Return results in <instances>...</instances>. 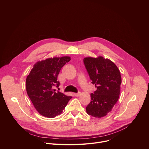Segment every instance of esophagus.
I'll use <instances>...</instances> for the list:
<instances>
[{"mask_svg": "<svg viewBox=\"0 0 149 149\" xmlns=\"http://www.w3.org/2000/svg\"><path fill=\"white\" fill-rule=\"evenodd\" d=\"M74 95H75V97H78V96L80 95L81 93H74Z\"/></svg>", "mask_w": 149, "mask_h": 149, "instance_id": "34e87169", "label": "esophagus"}]
</instances>
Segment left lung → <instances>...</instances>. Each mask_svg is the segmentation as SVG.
<instances>
[{
  "instance_id": "left-lung-1",
  "label": "left lung",
  "mask_w": 149,
  "mask_h": 149,
  "mask_svg": "<svg viewBox=\"0 0 149 149\" xmlns=\"http://www.w3.org/2000/svg\"><path fill=\"white\" fill-rule=\"evenodd\" d=\"M84 63L92 84L97 90L91 94V102L86 111L96 118L107 116L117 102L120 94L121 77L115 63L102 56L86 57Z\"/></svg>"
}]
</instances>
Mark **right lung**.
<instances>
[{"mask_svg":"<svg viewBox=\"0 0 149 149\" xmlns=\"http://www.w3.org/2000/svg\"><path fill=\"white\" fill-rule=\"evenodd\" d=\"M71 60L70 56L54 57L38 61L26 79V90L34 107L45 117L54 118L61 114L71 96L56 91L57 77L62 67Z\"/></svg>","mask_w":149,"mask_h":149,"instance_id":"add662e5","label":"right lung"}]
</instances>
